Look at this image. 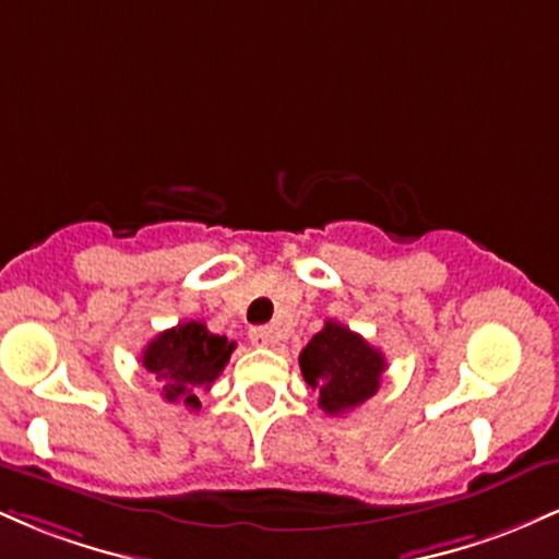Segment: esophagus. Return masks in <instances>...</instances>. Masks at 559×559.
Returning <instances> with one entry per match:
<instances>
[{"label":"esophagus","mask_w":559,"mask_h":559,"mask_svg":"<svg viewBox=\"0 0 559 559\" xmlns=\"http://www.w3.org/2000/svg\"><path fill=\"white\" fill-rule=\"evenodd\" d=\"M249 342L254 346H271L275 342V331L271 325H258V329L249 331Z\"/></svg>","instance_id":"1"}]
</instances>
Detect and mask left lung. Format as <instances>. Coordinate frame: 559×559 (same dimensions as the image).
<instances>
[{
    "label": "left lung",
    "mask_w": 559,
    "mask_h": 559,
    "mask_svg": "<svg viewBox=\"0 0 559 559\" xmlns=\"http://www.w3.org/2000/svg\"><path fill=\"white\" fill-rule=\"evenodd\" d=\"M299 368L310 389L320 394L318 407L329 415H342L376 394L386 360L360 333L325 320L323 331L301 349Z\"/></svg>",
    "instance_id": "1"
}]
</instances>
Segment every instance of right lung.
Masks as SVG:
<instances>
[{
  "label": "right lung",
  "mask_w": 559,
  "mask_h": 559,
  "mask_svg": "<svg viewBox=\"0 0 559 559\" xmlns=\"http://www.w3.org/2000/svg\"><path fill=\"white\" fill-rule=\"evenodd\" d=\"M234 342L189 320L163 331L141 352V365L152 373L165 402L199 409V389H210L223 373L234 352Z\"/></svg>",
  "instance_id": "add662e5"
}]
</instances>
